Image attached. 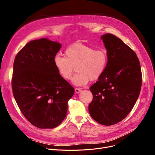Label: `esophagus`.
Instances as JSON below:
<instances>
[{
  "label": "esophagus",
  "mask_w": 155,
  "mask_h": 155,
  "mask_svg": "<svg viewBox=\"0 0 155 155\" xmlns=\"http://www.w3.org/2000/svg\"><path fill=\"white\" fill-rule=\"evenodd\" d=\"M75 91L76 93H79L81 92V89L79 88H75Z\"/></svg>",
  "instance_id": "obj_1"
}]
</instances>
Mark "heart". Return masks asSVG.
Here are the masks:
<instances>
[{"label":"heart","instance_id":"b5f03b06","mask_svg":"<svg viewBox=\"0 0 155 155\" xmlns=\"http://www.w3.org/2000/svg\"><path fill=\"white\" fill-rule=\"evenodd\" d=\"M53 63L59 74L65 80L73 79L76 85H86L89 80L99 79L104 73L108 64V56L104 51L94 47L76 43L69 46L64 51V56L57 54Z\"/></svg>","mask_w":155,"mask_h":155}]
</instances>
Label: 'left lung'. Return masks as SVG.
<instances>
[{"label":"left lung","instance_id":"left-lung-1","mask_svg":"<svg viewBox=\"0 0 155 155\" xmlns=\"http://www.w3.org/2000/svg\"><path fill=\"white\" fill-rule=\"evenodd\" d=\"M108 56L106 69L90 90L91 117L105 126L116 124L131 111L140 94L142 73L135 52L112 34L102 36Z\"/></svg>","mask_w":155,"mask_h":155}]
</instances>
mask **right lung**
Listing matches in <instances>:
<instances>
[{"mask_svg": "<svg viewBox=\"0 0 155 155\" xmlns=\"http://www.w3.org/2000/svg\"><path fill=\"white\" fill-rule=\"evenodd\" d=\"M61 46L46 38L31 41L14 60L13 95L24 116L38 128L59 126L67 116L68 102L75 92L53 63Z\"/></svg>", "mask_w": 155, "mask_h": 155, "instance_id": "obj_1", "label": "right lung"}]
</instances>
